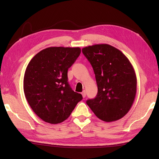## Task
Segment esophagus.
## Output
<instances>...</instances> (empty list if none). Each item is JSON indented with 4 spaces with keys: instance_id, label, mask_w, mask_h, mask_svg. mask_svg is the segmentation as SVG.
<instances>
[{
    "instance_id": "obj_1",
    "label": "esophagus",
    "mask_w": 159,
    "mask_h": 159,
    "mask_svg": "<svg viewBox=\"0 0 159 159\" xmlns=\"http://www.w3.org/2000/svg\"><path fill=\"white\" fill-rule=\"evenodd\" d=\"M81 94H82V96L83 97V98H85V96H86V92L85 90L83 91V92L81 93Z\"/></svg>"
}]
</instances>
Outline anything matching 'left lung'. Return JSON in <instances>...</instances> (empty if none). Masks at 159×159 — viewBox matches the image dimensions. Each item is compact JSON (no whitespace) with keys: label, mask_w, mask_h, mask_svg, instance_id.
Returning <instances> with one entry per match:
<instances>
[{"label":"left lung","mask_w":159,"mask_h":159,"mask_svg":"<svg viewBox=\"0 0 159 159\" xmlns=\"http://www.w3.org/2000/svg\"><path fill=\"white\" fill-rule=\"evenodd\" d=\"M83 55L92 65L97 96L87 104L100 120L111 122L122 118L135 98L137 77L130 61L120 50L102 43L85 47Z\"/></svg>","instance_id":"left-lung-1"}]
</instances>
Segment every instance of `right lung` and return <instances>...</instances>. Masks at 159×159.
Returning a JSON list of instances; mask_svg holds the SVG:
<instances>
[{
  "mask_svg": "<svg viewBox=\"0 0 159 159\" xmlns=\"http://www.w3.org/2000/svg\"><path fill=\"white\" fill-rule=\"evenodd\" d=\"M79 47H49L33 57L24 76V92L40 119L56 124L69 117L82 95L67 82V70L80 55Z\"/></svg>",
  "mask_w": 159,
  "mask_h": 159,
  "instance_id": "1",
  "label": "right lung"
}]
</instances>
